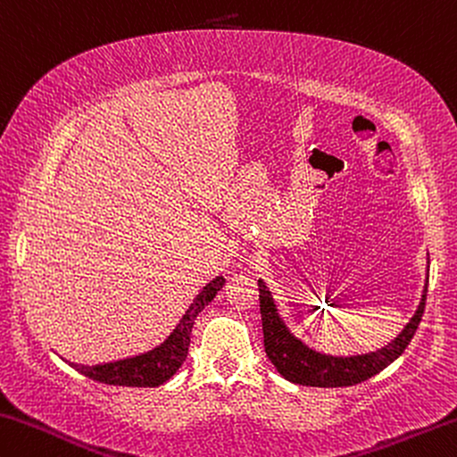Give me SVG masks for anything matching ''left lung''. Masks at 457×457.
<instances>
[{
  "label": "left lung",
  "instance_id": "left-lung-1",
  "mask_svg": "<svg viewBox=\"0 0 457 457\" xmlns=\"http://www.w3.org/2000/svg\"><path fill=\"white\" fill-rule=\"evenodd\" d=\"M429 282V279H427ZM259 308H262V325H263V345L265 353L271 360L276 370L286 380L302 386H319V388H339V386H353L368 378L376 376L378 371L388 368L392 361L398 360L409 347V343L419 328L420 317L425 311L427 300V284L423 296L417 306V312L406 322V327L400 331L388 345L382 349L370 351L361 355H328L308 347L302 343L290 328L286 327L284 319L279 317L276 302L265 286L263 279H259Z\"/></svg>",
  "mask_w": 457,
  "mask_h": 457
}]
</instances>
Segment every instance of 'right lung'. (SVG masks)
I'll return each instance as SVG.
<instances>
[{
  "label": "right lung",
  "mask_w": 457,
  "mask_h": 457,
  "mask_svg": "<svg viewBox=\"0 0 457 457\" xmlns=\"http://www.w3.org/2000/svg\"><path fill=\"white\" fill-rule=\"evenodd\" d=\"M224 286V278L216 276L214 279L202 287L195 294V298L186 311L181 320L175 325L170 337L161 343V345L153 347L145 353L124 357V360L108 361V363H96V366H83V363H71L67 361L73 370L79 371L91 380L112 384V386H132V388H155L181 368L186 361L187 349H189V335H192V327L195 317L204 311V308L214 300L216 294L220 292Z\"/></svg>",
  "instance_id": "right-lung-1"
}]
</instances>
